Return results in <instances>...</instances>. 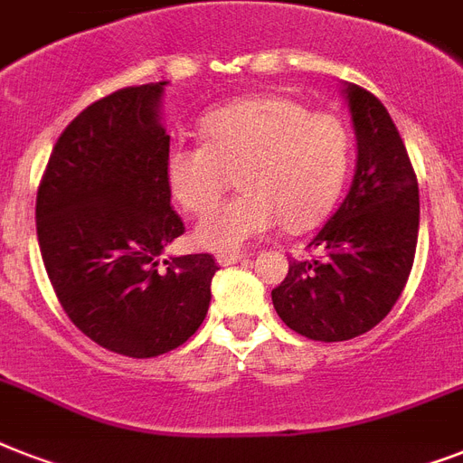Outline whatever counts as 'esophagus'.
Instances as JSON below:
<instances>
[{
    "label": "esophagus",
    "instance_id": "1",
    "mask_svg": "<svg viewBox=\"0 0 463 463\" xmlns=\"http://www.w3.org/2000/svg\"><path fill=\"white\" fill-rule=\"evenodd\" d=\"M218 264L221 267H232V264H238V261L245 260V254H240V252H221L216 257Z\"/></svg>",
    "mask_w": 463,
    "mask_h": 463
}]
</instances>
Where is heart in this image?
Listing matches in <instances>:
<instances>
[{
  "label": "heart",
  "mask_w": 463,
  "mask_h": 463,
  "mask_svg": "<svg viewBox=\"0 0 463 463\" xmlns=\"http://www.w3.org/2000/svg\"><path fill=\"white\" fill-rule=\"evenodd\" d=\"M203 144L175 141L165 156L170 194L189 213L216 206L235 175L242 194L199 221L194 240L232 252L281 223L307 231L341 194L351 141L341 119L283 96L245 98L202 118Z\"/></svg>",
  "instance_id": "1"
}]
</instances>
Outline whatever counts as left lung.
<instances>
[{
	"mask_svg": "<svg viewBox=\"0 0 463 463\" xmlns=\"http://www.w3.org/2000/svg\"><path fill=\"white\" fill-rule=\"evenodd\" d=\"M358 139L351 192L271 290L286 326L312 341H348L389 315L409 281L418 245L420 196L409 151L387 108L355 83L345 89Z\"/></svg>",
	"mask_w": 463,
	"mask_h": 463,
	"instance_id": "1",
	"label": "left lung"
}]
</instances>
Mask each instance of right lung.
Masks as SVG:
<instances>
[{
  "instance_id": "right-lung-1",
  "label": "right lung",
  "mask_w": 463,
  "mask_h": 463,
  "mask_svg": "<svg viewBox=\"0 0 463 463\" xmlns=\"http://www.w3.org/2000/svg\"><path fill=\"white\" fill-rule=\"evenodd\" d=\"M165 81L119 89L60 134L35 199L40 254L57 300L90 341L129 358L182 345L211 303L213 254H158L184 232L170 206L158 119Z\"/></svg>"
}]
</instances>
